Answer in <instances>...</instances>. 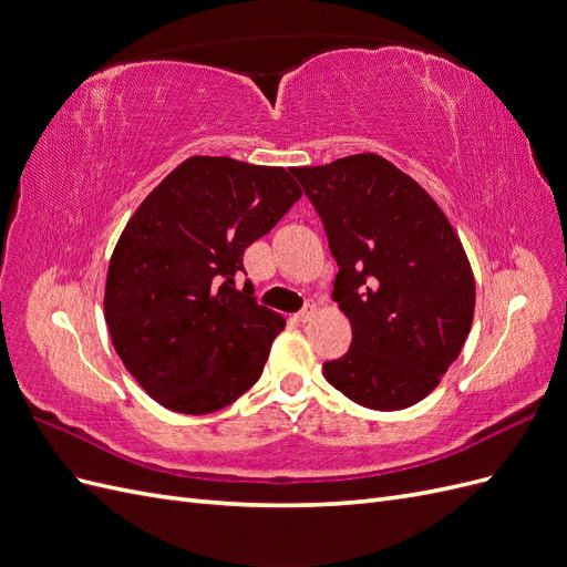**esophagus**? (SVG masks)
Returning a JSON list of instances; mask_svg holds the SVG:
<instances>
[{
    "label": "esophagus",
    "instance_id": "esophagus-1",
    "mask_svg": "<svg viewBox=\"0 0 567 567\" xmlns=\"http://www.w3.org/2000/svg\"><path fill=\"white\" fill-rule=\"evenodd\" d=\"M317 302H310V305H307L305 307V310L302 312H298V321H310V319H315L317 317Z\"/></svg>",
    "mask_w": 567,
    "mask_h": 567
}]
</instances>
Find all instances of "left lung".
<instances>
[{
	"label": "left lung",
	"mask_w": 567,
	"mask_h": 567,
	"mask_svg": "<svg viewBox=\"0 0 567 567\" xmlns=\"http://www.w3.org/2000/svg\"><path fill=\"white\" fill-rule=\"evenodd\" d=\"M338 262L352 346L323 375L352 402L398 411L431 394L466 342L475 279L447 215L375 153L293 167Z\"/></svg>",
	"instance_id": "left-lung-1"
}]
</instances>
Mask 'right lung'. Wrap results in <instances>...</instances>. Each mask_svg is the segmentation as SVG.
Returning <instances> with one entry per match:
<instances>
[{
    "mask_svg": "<svg viewBox=\"0 0 567 567\" xmlns=\"http://www.w3.org/2000/svg\"><path fill=\"white\" fill-rule=\"evenodd\" d=\"M300 196L284 167L192 156L130 217L104 315L125 369L165 409L213 414L260 379L286 319L236 277L246 248Z\"/></svg>",
    "mask_w": 567,
    "mask_h": 567,
    "instance_id": "obj_1",
    "label": "right lung"
}]
</instances>
